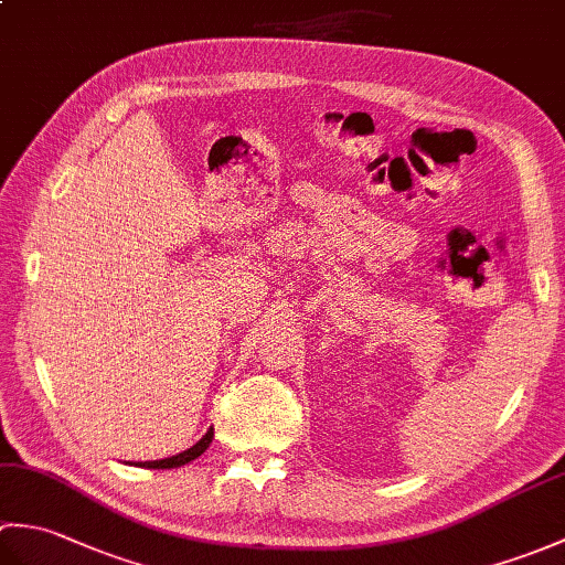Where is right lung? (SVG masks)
<instances>
[{
	"label": "right lung",
	"instance_id": "add662e5",
	"mask_svg": "<svg viewBox=\"0 0 565 565\" xmlns=\"http://www.w3.org/2000/svg\"><path fill=\"white\" fill-rule=\"evenodd\" d=\"M211 441H213V427L194 444V447H189V449L182 451V454L167 456V459H160V461H138V463H134V466H142V468H177V466H184V463H189V461L199 459V456L209 449Z\"/></svg>",
	"mask_w": 565,
	"mask_h": 565
}]
</instances>
